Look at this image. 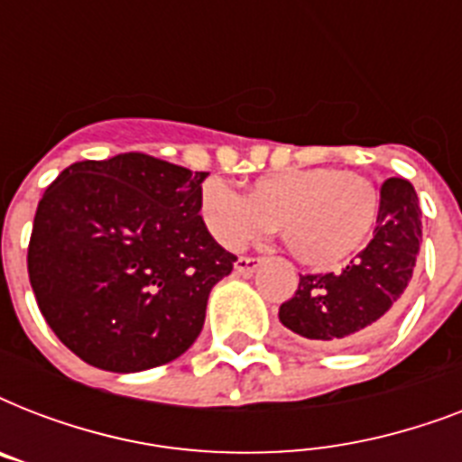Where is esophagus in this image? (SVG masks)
Here are the masks:
<instances>
[{"label": "esophagus", "mask_w": 462, "mask_h": 462, "mask_svg": "<svg viewBox=\"0 0 462 462\" xmlns=\"http://www.w3.org/2000/svg\"><path fill=\"white\" fill-rule=\"evenodd\" d=\"M261 266V259H256V256H239L237 261H235V273L242 275V278H249V275L256 273V268Z\"/></svg>", "instance_id": "34e87169"}]
</instances>
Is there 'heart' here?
I'll return each instance as SVG.
<instances>
[{"label": "heart", "mask_w": 462, "mask_h": 462, "mask_svg": "<svg viewBox=\"0 0 462 462\" xmlns=\"http://www.w3.org/2000/svg\"><path fill=\"white\" fill-rule=\"evenodd\" d=\"M199 206L213 237L230 249L281 227L304 266L336 268L372 237L381 194L365 172L316 165L259 177L249 196L213 177L203 181Z\"/></svg>", "instance_id": "heart-1"}]
</instances>
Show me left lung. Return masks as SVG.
Segmentation results:
<instances>
[{"label":"left lung","mask_w":462,"mask_h":462,"mask_svg":"<svg viewBox=\"0 0 462 462\" xmlns=\"http://www.w3.org/2000/svg\"><path fill=\"white\" fill-rule=\"evenodd\" d=\"M422 242V210L415 187L391 177L381 184L374 239L340 273L300 275L281 323L319 347L366 343L401 311Z\"/></svg>","instance_id":"1"}]
</instances>
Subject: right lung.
<instances>
[{
    "instance_id": "1",
    "label": "right lung",
    "mask_w": 462,
    "mask_h": 462,
    "mask_svg": "<svg viewBox=\"0 0 462 462\" xmlns=\"http://www.w3.org/2000/svg\"><path fill=\"white\" fill-rule=\"evenodd\" d=\"M208 172L143 153L69 165L32 220L28 275L54 336L83 362L132 374L194 345L237 256L206 230Z\"/></svg>"
}]
</instances>
